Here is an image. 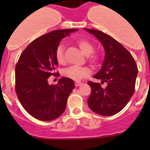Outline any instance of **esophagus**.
Segmentation results:
<instances>
[{
  "instance_id": "obj_1",
  "label": "esophagus",
  "mask_w": 150,
  "mask_h": 150,
  "mask_svg": "<svg viewBox=\"0 0 150 150\" xmlns=\"http://www.w3.org/2000/svg\"><path fill=\"white\" fill-rule=\"evenodd\" d=\"M75 86H77V87H78V86H81V85H82V83H81V82H75Z\"/></svg>"
}]
</instances>
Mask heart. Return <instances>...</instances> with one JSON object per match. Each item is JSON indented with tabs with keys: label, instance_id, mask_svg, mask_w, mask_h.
<instances>
[{
	"label": "heart",
	"instance_id": "obj_1",
	"mask_svg": "<svg viewBox=\"0 0 150 150\" xmlns=\"http://www.w3.org/2000/svg\"><path fill=\"white\" fill-rule=\"evenodd\" d=\"M78 46L83 52V54L88 56V60L92 64H96L99 60V56L97 54H92L94 51V45L86 39H81L78 41ZM56 59L59 64H64L65 62L64 53V47L59 45L56 51ZM90 74V70L87 67L72 66L64 69L63 75L66 78L73 81H79L87 77Z\"/></svg>",
	"mask_w": 150,
	"mask_h": 150
}]
</instances>
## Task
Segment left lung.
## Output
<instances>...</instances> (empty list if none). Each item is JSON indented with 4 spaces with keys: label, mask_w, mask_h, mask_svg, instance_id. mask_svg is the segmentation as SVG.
Here are the masks:
<instances>
[{
    "label": "left lung",
    "mask_w": 150,
    "mask_h": 150,
    "mask_svg": "<svg viewBox=\"0 0 150 150\" xmlns=\"http://www.w3.org/2000/svg\"><path fill=\"white\" fill-rule=\"evenodd\" d=\"M84 30L94 35L103 46V64L93 78L107 83L104 88L99 83L88 82L91 88L88 105L96 114L113 115L121 111L132 97L138 68L129 51L111 36L99 30Z\"/></svg>",
    "instance_id": "left-lung-1"
}]
</instances>
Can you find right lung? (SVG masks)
Wrapping results in <instances>:
<instances>
[{
	"label": "right lung",
	"instance_id": "add662e5",
	"mask_svg": "<svg viewBox=\"0 0 150 150\" xmlns=\"http://www.w3.org/2000/svg\"><path fill=\"white\" fill-rule=\"evenodd\" d=\"M78 29L54 30L38 38L24 50L16 64L17 97L24 109L38 120H53L65 110L75 83L62 77L57 85H49L48 78L58 74L56 51L60 41Z\"/></svg>",
	"mask_w": 150,
	"mask_h": 150
}]
</instances>
